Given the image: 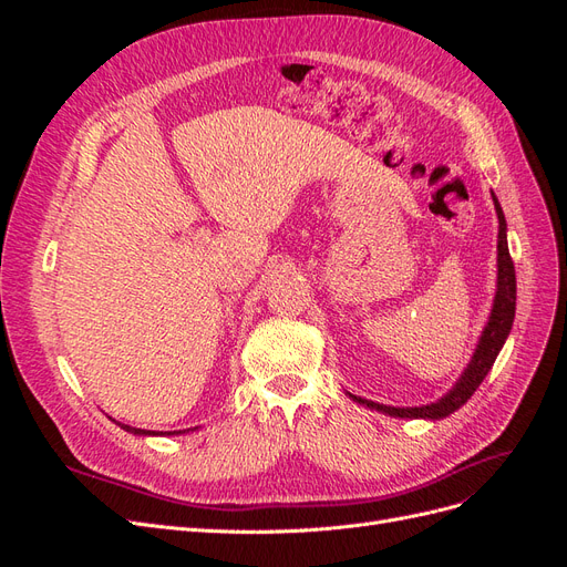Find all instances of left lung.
Returning <instances> with one entry per match:
<instances>
[{
  "instance_id": "8db88e82",
  "label": "left lung",
  "mask_w": 567,
  "mask_h": 567,
  "mask_svg": "<svg viewBox=\"0 0 567 567\" xmlns=\"http://www.w3.org/2000/svg\"><path fill=\"white\" fill-rule=\"evenodd\" d=\"M492 200H494L496 217H499V236H496V293H494L489 319L485 323L483 333H480V338H477V346H475V352L471 357L468 367L463 369V373L458 375V381L452 385V390L447 394H442L437 402L421 404V406H390V404H379V402H371L364 398H357V394L348 392L357 404L369 406L373 411H381V414L392 416V419L440 421V419H447L450 414H454L456 409L466 404L471 400V394L480 388V383L485 381V375L489 373L496 354L502 352L504 342L511 333L513 317H516V269H513L508 241H506V217H504L502 205H499V200H496L494 194H492Z\"/></svg>"
}]
</instances>
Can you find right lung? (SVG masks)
<instances>
[{
  "mask_svg": "<svg viewBox=\"0 0 567 567\" xmlns=\"http://www.w3.org/2000/svg\"><path fill=\"white\" fill-rule=\"evenodd\" d=\"M115 423L123 427V431H127L132 435H142V437H148V435H182V433H188V431H196V427H188V431H142V427H132L127 423H120V421H115Z\"/></svg>",
  "mask_w": 567,
  "mask_h": 567,
  "instance_id": "right-lung-1",
  "label": "right lung"
}]
</instances>
